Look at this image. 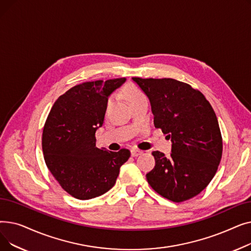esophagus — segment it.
Segmentation results:
<instances>
[{
	"instance_id": "34e87169",
	"label": "esophagus",
	"mask_w": 251,
	"mask_h": 251,
	"mask_svg": "<svg viewBox=\"0 0 251 251\" xmlns=\"http://www.w3.org/2000/svg\"><path fill=\"white\" fill-rule=\"evenodd\" d=\"M142 153V151H138V150H135V149H133V150H131V155L132 156H138V155H140Z\"/></svg>"
}]
</instances>
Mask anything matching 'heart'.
Returning a JSON list of instances; mask_svg holds the SVG:
<instances>
[{"label": "heart", "instance_id": "heart-1", "mask_svg": "<svg viewBox=\"0 0 251 251\" xmlns=\"http://www.w3.org/2000/svg\"><path fill=\"white\" fill-rule=\"evenodd\" d=\"M124 92H125V95H126V97H127L129 102L134 100L143 98V95L141 94V92H140L135 86H133V85H128V86L125 88V91H124ZM112 101H113V98L109 100L108 105H110V104L112 103Z\"/></svg>", "mask_w": 251, "mask_h": 251}]
</instances>
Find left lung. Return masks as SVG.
Here are the masks:
<instances>
[{
	"label": "left lung",
	"instance_id": "left-lung-1",
	"mask_svg": "<svg viewBox=\"0 0 251 251\" xmlns=\"http://www.w3.org/2000/svg\"><path fill=\"white\" fill-rule=\"evenodd\" d=\"M132 80L149 98L153 123L172 141L167 157L153 151L148 182L166 199L181 202L200 194L214 178L223 142L217 116L201 91L172 78Z\"/></svg>",
	"mask_w": 251,
	"mask_h": 251
}]
</instances>
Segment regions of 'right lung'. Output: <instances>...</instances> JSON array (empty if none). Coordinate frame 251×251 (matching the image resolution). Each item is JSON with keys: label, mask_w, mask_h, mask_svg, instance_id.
Instances as JSON below:
<instances>
[{"label": "right lung", "mask_w": 251, "mask_h": 251, "mask_svg": "<svg viewBox=\"0 0 251 251\" xmlns=\"http://www.w3.org/2000/svg\"><path fill=\"white\" fill-rule=\"evenodd\" d=\"M126 78L84 82L66 91L52 105L43 131L44 157L62 188L77 200H90L109 191L128 150L110 151L96 147L109 97Z\"/></svg>", "instance_id": "add662e5"}]
</instances>
